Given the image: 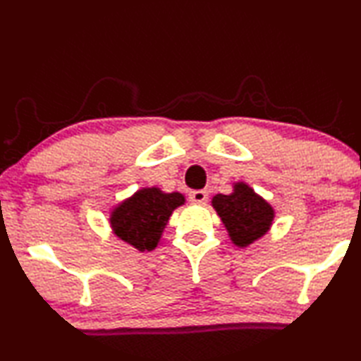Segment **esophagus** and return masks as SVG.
<instances>
[{
  "label": "esophagus",
  "mask_w": 361,
  "mask_h": 361,
  "mask_svg": "<svg viewBox=\"0 0 361 361\" xmlns=\"http://www.w3.org/2000/svg\"><path fill=\"white\" fill-rule=\"evenodd\" d=\"M209 199V194L205 191H191L189 192V200L194 204H205Z\"/></svg>",
  "instance_id": "34e87169"
}]
</instances>
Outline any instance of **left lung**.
Here are the masks:
<instances>
[{
    "label": "left lung",
    "mask_w": 361,
    "mask_h": 361,
    "mask_svg": "<svg viewBox=\"0 0 361 361\" xmlns=\"http://www.w3.org/2000/svg\"><path fill=\"white\" fill-rule=\"evenodd\" d=\"M212 207L221 218L229 239L239 248L266 235L276 216L272 205L243 181L234 183L231 194H216Z\"/></svg>",
    "instance_id": "obj_1"
}]
</instances>
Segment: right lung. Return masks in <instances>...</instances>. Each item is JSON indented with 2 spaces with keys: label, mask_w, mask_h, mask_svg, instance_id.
<instances>
[{
  "label": "right lung",
  "mask_w": 361,
  "mask_h": 361,
  "mask_svg": "<svg viewBox=\"0 0 361 361\" xmlns=\"http://www.w3.org/2000/svg\"><path fill=\"white\" fill-rule=\"evenodd\" d=\"M186 202L180 192H164L161 188H142L113 207L109 226L119 240L138 252H151L161 242L175 209Z\"/></svg>",
  "instance_id": "add662e5"
}]
</instances>
